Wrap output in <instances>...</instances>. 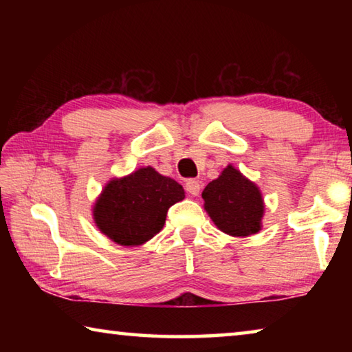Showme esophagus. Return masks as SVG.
Wrapping results in <instances>:
<instances>
[{"label":"esophagus","instance_id":"1","mask_svg":"<svg viewBox=\"0 0 352 352\" xmlns=\"http://www.w3.org/2000/svg\"><path fill=\"white\" fill-rule=\"evenodd\" d=\"M184 188H186V190L190 195H199L200 194V183L197 180H192V178L186 180V183H184Z\"/></svg>","mask_w":352,"mask_h":352}]
</instances>
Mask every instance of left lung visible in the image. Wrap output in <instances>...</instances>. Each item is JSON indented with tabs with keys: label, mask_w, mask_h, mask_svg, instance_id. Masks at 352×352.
<instances>
[{
	"label": "left lung",
	"mask_w": 352,
	"mask_h": 352,
	"mask_svg": "<svg viewBox=\"0 0 352 352\" xmlns=\"http://www.w3.org/2000/svg\"><path fill=\"white\" fill-rule=\"evenodd\" d=\"M205 210L219 230L231 236H250L261 230L264 204L256 184L233 166L223 169L217 180L201 192Z\"/></svg>",
	"instance_id": "8db88e82"
}]
</instances>
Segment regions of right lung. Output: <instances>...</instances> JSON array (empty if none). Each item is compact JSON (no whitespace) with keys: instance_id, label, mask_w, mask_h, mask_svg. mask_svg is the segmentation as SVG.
Instances as JSON below:
<instances>
[{"instance_id":"obj_1","label":"right lung","mask_w":352,"mask_h":352,"mask_svg":"<svg viewBox=\"0 0 352 352\" xmlns=\"http://www.w3.org/2000/svg\"><path fill=\"white\" fill-rule=\"evenodd\" d=\"M183 199L182 184L148 166L107 184L94 206V222L119 245H141L163 228L169 208Z\"/></svg>"}]
</instances>
